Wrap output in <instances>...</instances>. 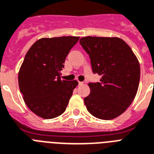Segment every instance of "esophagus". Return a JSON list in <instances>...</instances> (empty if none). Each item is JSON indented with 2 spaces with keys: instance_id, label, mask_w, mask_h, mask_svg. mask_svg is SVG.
Segmentation results:
<instances>
[{
  "instance_id": "esophagus-1",
  "label": "esophagus",
  "mask_w": 154,
  "mask_h": 154,
  "mask_svg": "<svg viewBox=\"0 0 154 154\" xmlns=\"http://www.w3.org/2000/svg\"><path fill=\"white\" fill-rule=\"evenodd\" d=\"M83 82H80V81H79V85H83Z\"/></svg>"
}]
</instances>
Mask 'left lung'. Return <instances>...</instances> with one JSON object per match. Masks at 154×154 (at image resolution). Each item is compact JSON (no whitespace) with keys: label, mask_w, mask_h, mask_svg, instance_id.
Returning <instances> with one entry per match:
<instances>
[{"label":"left lung","mask_w":154,"mask_h":154,"mask_svg":"<svg viewBox=\"0 0 154 154\" xmlns=\"http://www.w3.org/2000/svg\"><path fill=\"white\" fill-rule=\"evenodd\" d=\"M89 55L92 71L102 76L90 83L84 98L87 110L97 119H115L129 107L137 94L140 65L130 46L118 37L86 36L79 40Z\"/></svg>","instance_id":"1"}]
</instances>
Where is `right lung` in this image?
<instances>
[{"label": "right lung", "mask_w": 154, "mask_h": 154, "mask_svg": "<svg viewBox=\"0 0 154 154\" xmlns=\"http://www.w3.org/2000/svg\"><path fill=\"white\" fill-rule=\"evenodd\" d=\"M77 36L42 38L32 45L18 74L20 93L28 107L37 116L51 119L65 111L76 80H63L65 59L78 42Z\"/></svg>", "instance_id": "add662e5"}]
</instances>
